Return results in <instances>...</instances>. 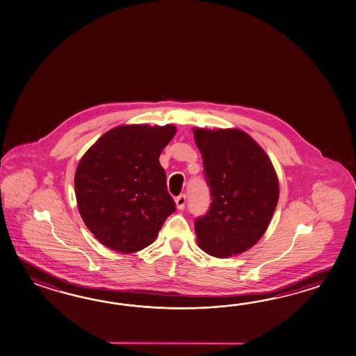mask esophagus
Here are the masks:
<instances>
[{
  "label": "esophagus",
  "mask_w": 356,
  "mask_h": 356,
  "mask_svg": "<svg viewBox=\"0 0 356 356\" xmlns=\"http://www.w3.org/2000/svg\"><path fill=\"white\" fill-rule=\"evenodd\" d=\"M186 201H187V196H186V195H181V196H178V197L175 199L177 207H178L179 210H183V209H184V205H186Z\"/></svg>",
  "instance_id": "1"
}]
</instances>
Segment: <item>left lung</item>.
<instances>
[{
  "label": "left lung",
  "mask_w": 356,
  "mask_h": 356,
  "mask_svg": "<svg viewBox=\"0 0 356 356\" xmlns=\"http://www.w3.org/2000/svg\"><path fill=\"white\" fill-rule=\"evenodd\" d=\"M211 204L197 218V243L207 254L229 257L263 237L280 197L270 159L248 133L237 129H193Z\"/></svg>",
  "instance_id": "8db88e82"
}]
</instances>
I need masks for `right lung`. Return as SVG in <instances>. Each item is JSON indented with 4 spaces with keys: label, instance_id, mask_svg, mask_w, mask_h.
I'll return each mask as SVG.
<instances>
[{
    "label": "right lung",
    "instance_id": "1",
    "mask_svg": "<svg viewBox=\"0 0 356 356\" xmlns=\"http://www.w3.org/2000/svg\"><path fill=\"white\" fill-rule=\"evenodd\" d=\"M175 132L172 124L120 125L83 155L74 177L78 210L104 246L123 254L147 248L175 211L159 161Z\"/></svg>",
    "mask_w": 356,
    "mask_h": 356
}]
</instances>
